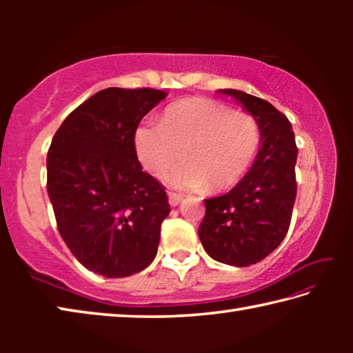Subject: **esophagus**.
Masks as SVG:
<instances>
[{
  "instance_id": "obj_1",
  "label": "esophagus",
  "mask_w": 353,
  "mask_h": 353,
  "mask_svg": "<svg viewBox=\"0 0 353 353\" xmlns=\"http://www.w3.org/2000/svg\"><path fill=\"white\" fill-rule=\"evenodd\" d=\"M183 196L182 194H176V193H170V204L171 207H176L182 202Z\"/></svg>"
}]
</instances>
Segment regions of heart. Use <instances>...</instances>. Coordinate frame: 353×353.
Returning a JSON list of instances; mask_svg holds the SVG:
<instances>
[{
  "label": "heart",
  "mask_w": 353,
  "mask_h": 353,
  "mask_svg": "<svg viewBox=\"0 0 353 353\" xmlns=\"http://www.w3.org/2000/svg\"><path fill=\"white\" fill-rule=\"evenodd\" d=\"M135 152L143 168L165 176L176 190H225L246 176L261 145L255 117L207 98H190L170 105L162 123H143L135 130Z\"/></svg>",
  "instance_id": "b5f03b06"
}]
</instances>
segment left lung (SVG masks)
I'll use <instances>...</instances> for the list:
<instances>
[{
    "instance_id": "1",
    "label": "left lung",
    "mask_w": 353,
    "mask_h": 353,
    "mask_svg": "<svg viewBox=\"0 0 353 353\" xmlns=\"http://www.w3.org/2000/svg\"><path fill=\"white\" fill-rule=\"evenodd\" d=\"M261 130V148L248 174L229 193L205 199L199 238L213 260L249 266L270 255L286 236L296 201L297 148L291 123L268 101L234 88Z\"/></svg>"
}]
</instances>
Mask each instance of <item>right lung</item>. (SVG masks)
<instances>
[{
    "label": "right lung",
    "mask_w": 353,
    "mask_h": 353,
    "mask_svg": "<svg viewBox=\"0 0 353 353\" xmlns=\"http://www.w3.org/2000/svg\"><path fill=\"white\" fill-rule=\"evenodd\" d=\"M165 98L154 88H105L76 107L51 141L46 190L59 234L99 276L129 277L157 254L168 196L143 171L134 137Z\"/></svg>",
    "instance_id": "1"
}]
</instances>
